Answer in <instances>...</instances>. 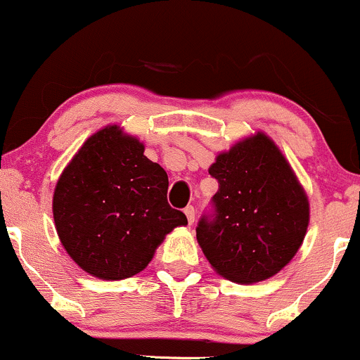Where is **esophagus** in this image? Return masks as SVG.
I'll return each mask as SVG.
<instances>
[{"label":"esophagus","instance_id":"1","mask_svg":"<svg viewBox=\"0 0 360 360\" xmlns=\"http://www.w3.org/2000/svg\"><path fill=\"white\" fill-rule=\"evenodd\" d=\"M184 214H186V218H188L189 225H193V223H194V217H196V212H194V206H186V208H184Z\"/></svg>","mask_w":360,"mask_h":360}]
</instances>
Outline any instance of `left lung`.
Masks as SVG:
<instances>
[{"label": "left lung", "mask_w": 360, "mask_h": 360, "mask_svg": "<svg viewBox=\"0 0 360 360\" xmlns=\"http://www.w3.org/2000/svg\"><path fill=\"white\" fill-rule=\"evenodd\" d=\"M208 172L218 181L214 218H201L196 238L225 279L254 284L291 262L307 235L308 194L274 140L264 131L220 152Z\"/></svg>", "instance_id": "8db88e82"}]
</instances>
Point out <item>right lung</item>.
<instances>
[{"label": "right lung", "mask_w": 360, "mask_h": 360, "mask_svg": "<svg viewBox=\"0 0 360 360\" xmlns=\"http://www.w3.org/2000/svg\"><path fill=\"white\" fill-rule=\"evenodd\" d=\"M146 146L106 125L64 167L52 198L57 235L82 271L105 281L139 274L188 218L167 203V174Z\"/></svg>", "instance_id": "right-lung-1"}]
</instances>
